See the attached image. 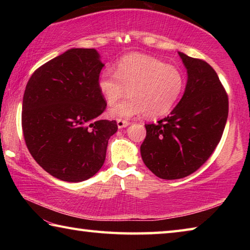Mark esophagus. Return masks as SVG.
Masks as SVG:
<instances>
[{"mask_svg":"<svg viewBox=\"0 0 250 250\" xmlns=\"http://www.w3.org/2000/svg\"><path fill=\"white\" fill-rule=\"evenodd\" d=\"M129 125H130V122L126 121V120H122V119L117 120V125H118V128H119V129L125 128V126H128Z\"/></svg>","mask_w":250,"mask_h":250,"instance_id":"1","label":"esophagus"}]
</instances>
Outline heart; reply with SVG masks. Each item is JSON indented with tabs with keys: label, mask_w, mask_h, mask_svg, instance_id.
Segmentation results:
<instances>
[{
	"label": "heart",
	"mask_w": 250,
	"mask_h": 250,
	"mask_svg": "<svg viewBox=\"0 0 250 250\" xmlns=\"http://www.w3.org/2000/svg\"><path fill=\"white\" fill-rule=\"evenodd\" d=\"M100 94L109 105L128 94L109 110L113 118L128 119L146 113V118L167 115L180 99L184 77L175 67L142 54L126 55L118 62L116 73L105 70L98 80Z\"/></svg>",
	"instance_id": "b5f03b06"
}]
</instances>
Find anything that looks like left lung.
Returning <instances> with one entry per match:
<instances>
[{"mask_svg":"<svg viewBox=\"0 0 250 250\" xmlns=\"http://www.w3.org/2000/svg\"><path fill=\"white\" fill-rule=\"evenodd\" d=\"M179 55L188 70L184 95L167 117L146 125L140 147L146 167L163 180L182 179L198 170L221 141L228 117V96L213 67Z\"/></svg>","mask_w":250,"mask_h":250,"instance_id":"8db88e82","label":"left lung"}]
</instances>
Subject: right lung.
<instances>
[{
    "mask_svg": "<svg viewBox=\"0 0 250 250\" xmlns=\"http://www.w3.org/2000/svg\"><path fill=\"white\" fill-rule=\"evenodd\" d=\"M104 65L94 48H71L37 68L23 97L26 146L56 179L82 182L104 166L115 120H96L107 103L98 80Z\"/></svg>",
    "mask_w": 250,
    "mask_h": 250,
    "instance_id": "1",
    "label": "right lung"
}]
</instances>
